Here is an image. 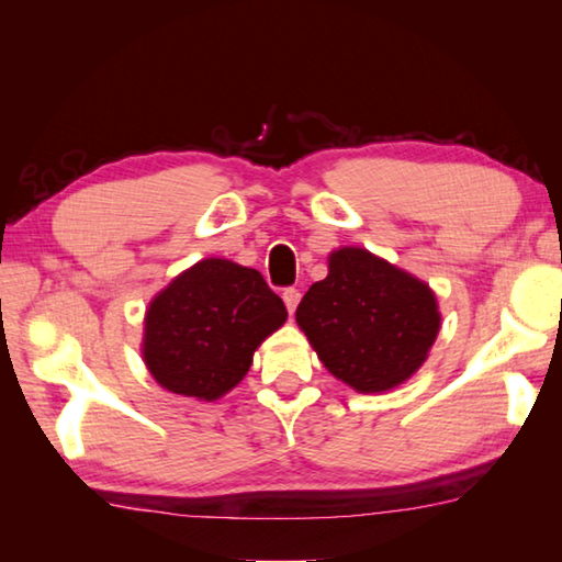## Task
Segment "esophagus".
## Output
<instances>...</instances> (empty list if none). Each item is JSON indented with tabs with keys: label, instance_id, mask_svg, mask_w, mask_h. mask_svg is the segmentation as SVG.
Listing matches in <instances>:
<instances>
[{
	"label": "esophagus",
	"instance_id": "1",
	"mask_svg": "<svg viewBox=\"0 0 562 562\" xmlns=\"http://www.w3.org/2000/svg\"><path fill=\"white\" fill-rule=\"evenodd\" d=\"M300 297H302V294H300V290H297V288H284V290H282V300H284V304H288V312H290V315H292L294 310H297V302H300Z\"/></svg>",
	"mask_w": 562,
	"mask_h": 562
}]
</instances>
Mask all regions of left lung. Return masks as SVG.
I'll return each mask as SVG.
<instances>
[{"instance_id": "obj_1", "label": "left lung", "mask_w": 562, "mask_h": 562, "mask_svg": "<svg viewBox=\"0 0 562 562\" xmlns=\"http://www.w3.org/2000/svg\"><path fill=\"white\" fill-rule=\"evenodd\" d=\"M297 325L331 374L357 392H386L424 364L439 335L434 292L361 247L331 252Z\"/></svg>"}]
</instances>
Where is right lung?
<instances>
[{
    "mask_svg": "<svg viewBox=\"0 0 562 562\" xmlns=\"http://www.w3.org/2000/svg\"><path fill=\"white\" fill-rule=\"evenodd\" d=\"M284 319V302L258 270L203 260L150 302L146 364L168 392L213 402L240 382L252 351Z\"/></svg>",
    "mask_w": 562,
    "mask_h": 562,
    "instance_id": "right-lung-1",
    "label": "right lung"
}]
</instances>
